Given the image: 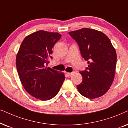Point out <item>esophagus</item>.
<instances>
[{
    "label": "esophagus",
    "mask_w": 128,
    "mask_h": 128,
    "mask_svg": "<svg viewBox=\"0 0 128 128\" xmlns=\"http://www.w3.org/2000/svg\"><path fill=\"white\" fill-rule=\"evenodd\" d=\"M72 74L73 72H66V74L68 76H72Z\"/></svg>",
    "instance_id": "1"
}]
</instances>
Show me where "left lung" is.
Listing matches in <instances>:
<instances>
[{
    "label": "left lung",
    "instance_id": "left-lung-1",
    "mask_svg": "<svg viewBox=\"0 0 128 128\" xmlns=\"http://www.w3.org/2000/svg\"><path fill=\"white\" fill-rule=\"evenodd\" d=\"M68 34L77 42L88 67L80 71L82 81L76 88L86 98L104 95L113 82L116 65V52L110 38L101 32L84 28Z\"/></svg>",
    "mask_w": 128,
    "mask_h": 128
}]
</instances>
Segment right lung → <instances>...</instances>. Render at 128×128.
<instances>
[{"instance_id":"add662e5","label":"right lung","mask_w":128,"mask_h":128,"mask_svg":"<svg viewBox=\"0 0 128 128\" xmlns=\"http://www.w3.org/2000/svg\"><path fill=\"white\" fill-rule=\"evenodd\" d=\"M61 37L58 33L34 32L25 37L17 54V71L24 88L42 101L54 98L65 80L63 72L46 67L52 58V48Z\"/></svg>"}]
</instances>
